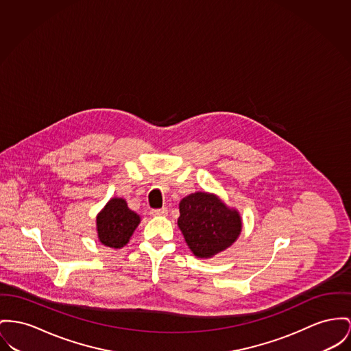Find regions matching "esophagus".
Listing matches in <instances>:
<instances>
[{"mask_svg":"<svg viewBox=\"0 0 351 351\" xmlns=\"http://www.w3.org/2000/svg\"><path fill=\"white\" fill-rule=\"evenodd\" d=\"M150 214H152L153 217L166 215V214H167V209H166V208H162V209H153V210L150 211Z\"/></svg>","mask_w":351,"mask_h":351,"instance_id":"1","label":"esophagus"}]
</instances>
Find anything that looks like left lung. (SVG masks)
Wrapping results in <instances>:
<instances>
[{
  "instance_id": "obj_1",
  "label": "left lung",
  "mask_w": 351,
  "mask_h": 351,
  "mask_svg": "<svg viewBox=\"0 0 351 351\" xmlns=\"http://www.w3.org/2000/svg\"><path fill=\"white\" fill-rule=\"evenodd\" d=\"M178 226L187 246L199 258H210L229 247L241 233V217L215 195L194 193L180 202Z\"/></svg>"
}]
</instances>
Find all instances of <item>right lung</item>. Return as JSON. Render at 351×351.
<instances>
[{"label": "right lung", "instance_id": "add662e5", "mask_svg": "<svg viewBox=\"0 0 351 351\" xmlns=\"http://www.w3.org/2000/svg\"><path fill=\"white\" fill-rule=\"evenodd\" d=\"M140 223V217L130 210L122 198H113L97 217V232L99 241L108 246L119 249L125 246Z\"/></svg>", "mask_w": 351, "mask_h": 351}]
</instances>
